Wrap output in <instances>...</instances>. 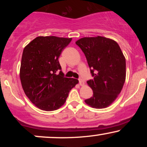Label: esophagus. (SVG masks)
<instances>
[{
    "mask_svg": "<svg viewBox=\"0 0 147 147\" xmlns=\"http://www.w3.org/2000/svg\"><path fill=\"white\" fill-rule=\"evenodd\" d=\"M79 85L80 86H84V82L83 80H82V79H79Z\"/></svg>",
    "mask_w": 147,
    "mask_h": 147,
    "instance_id": "obj_1",
    "label": "esophagus"
}]
</instances>
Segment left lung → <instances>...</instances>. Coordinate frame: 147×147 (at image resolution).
<instances>
[{
  "label": "left lung",
  "instance_id": "obj_1",
  "mask_svg": "<svg viewBox=\"0 0 147 147\" xmlns=\"http://www.w3.org/2000/svg\"><path fill=\"white\" fill-rule=\"evenodd\" d=\"M86 58L93 79L87 82L93 95L85 100L95 109L110 106L120 93L126 79V59L119 45L104 36L84 37L76 41Z\"/></svg>",
  "mask_w": 147,
  "mask_h": 147
}]
</instances>
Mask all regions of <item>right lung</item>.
<instances>
[{"instance_id": "1", "label": "right lung", "mask_w": 147, "mask_h": 147, "mask_svg": "<svg viewBox=\"0 0 147 147\" xmlns=\"http://www.w3.org/2000/svg\"><path fill=\"white\" fill-rule=\"evenodd\" d=\"M72 38L38 36L25 47L20 79L25 95L32 104L45 111L57 110L79 81L64 77L59 57Z\"/></svg>"}]
</instances>
